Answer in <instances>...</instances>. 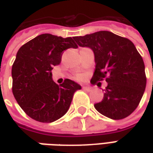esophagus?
Masks as SVG:
<instances>
[{"label": "esophagus", "instance_id": "1", "mask_svg": "<svg viewBox=\"0 0 153 153\" xmlns=\"http://www.w3.org/2000/svg\"><path fill=\"white\" fill-rule=\"evenodd\" d=\"M83 89L84 90V91H86V92H91V91H92V88H91L90 87L83 86Z\"/></svg>", "mask_w": 153, "mask_h": 153}]
</instances>
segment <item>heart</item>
<instances>
[{
  "mask_svg": "<svg viewBox=\"0 0 153 153\" xmlns=\"http://www.w3.org/2000/svg\"><path fill=\"white\" fill-rule=\"evenodd\" d=\"M76 79L78 80H83V74H77L76 75Z\"/></svg>",
  "mask_w": 153,
  "mask_h": 153,
  "instance_id": "heart-1",
  "label": "heart"
}]
</instances>
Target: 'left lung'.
I'll list each match as a JSON object with an SVG mask.
<instances>
[{"label":"left lung","instance_id":"obj_1","mask_svg":"<svg viewBox=\"0 0 153 153\" xmlns=\"http://www.w3.org/2000/svg\"><path fill=\"white\" fill-rule=\"evenodd\" d=\"M80 47L94 52L96 69L91 83L105 79L107 87L101 102L94 107L112 120L127 117L138 107L147 78L143 58L131 41L109 31L74 37Z\"/></svg>","mask_w":153,"mask_h":153}]
</instances>
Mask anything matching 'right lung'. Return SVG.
Wrapping results in <instances>:
<instances>
[{
    "mask_svg": "<svg viewBox=\"0 0 153 153\" xmlns=\"http://www.w3.org/2000/svg\"><path fill=\"white\" fill-rule=\"evenodd\" d=\"M72 38L44 33L19 49L12 65V92L23 111L35 120L51 123L69 110L74 93L81 86L70 79L58 85L51 70L65 50L77 48Z\"/></svg>",
    "mask_w": 153,
    "mask_h": 153,
    "instance_id": "obj_1",
    "label": "right lung"
}]
</instances>
